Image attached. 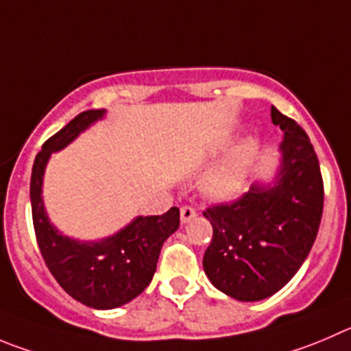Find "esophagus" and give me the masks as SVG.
<instances>
[{"instance_id": "34e87169", "label": "esophagus", "mask_w": 351, "mask_h": 351, "mask_svg": "<svg viewBox=\"0 0 351 351\" xmlns=\"http://www.w3.org/2000/svg\"><path fill=\"white\" fill-rule=\"evenodd\" d=\"M197 216V213H195L194 208H191V206H183L182 209H180V218H182V223H189V221H192Z\"/></svg>"}]
</instances>
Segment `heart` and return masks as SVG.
Here are the masks:
<instances>
[{
	"mask_svg": "<svg viewBox=\"0 0 351 351\" xmlns=\"http://www.w3.org/2000/svg\"><path fill=\"white\" fill-rule=\"evenodd\" d=\"M256 150V142L250 140L239 147L220 166H216L202 182L206 195L216 201H228L235 197L244 189Z\"/></svg>",
	"mask_w": 351,
	"mask_h": 351,
	"instance_id": "obj_1",
	"label": "heart"
}]
</instances>
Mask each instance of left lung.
Here are the masks:
<instances>
[{
    "label": "left lung",
    "instance_id": "8db88e82",
    "mask_svg": "<svg viewBox=\"0 0 351 351\" xmlns=\"http://www.w3.org/2000/svg\"><path fill=\"white\" fill-rule=\"evenodd\" d=\"M282 130L280 162L270 182H256L232 204L204 216L213 241L202 260L216 289L237 301H260L282 289L308 256L324 208L320 166L308 135L271 107Z\"/></svg>",
    "mask_w": 351,
    "mask_h": 351
}]
</instances>
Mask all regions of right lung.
<instances>
[{"instance_id":"add662e5","label":"right lung","mask_w":351,"mask_h":351,"mask_svg":"<svg viewBox=\"0 0 351 351\" xmlns=\"http://www.w3.org/2000/svg\"><path fill=\"white\" fill-rule=\"evenodd\" d=\"M104 116L106 109L74 117L43 143L31 175L32 223L43 260L69 296L97 310L117 308L142 294L156 274L160 247L180 227L178 208L160 216H136L116 234L98 241H77L51 223L43 202L48 160Z\"/></svg>"}]
</instances>
